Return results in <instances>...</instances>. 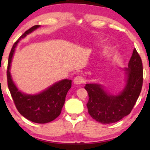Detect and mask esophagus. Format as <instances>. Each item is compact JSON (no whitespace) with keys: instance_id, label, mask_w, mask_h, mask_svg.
Returning <instances> with one entry per match:
<instances>
[{"instance_id":"34e87169","label":"esophagus","mask_w":150,"mask_h":150,"mask_svg":"<svg viewBox=\"0 0 150 150\" xmlns=\"http://www.w3.org/2000/svg\"><path fill=\"white\" fill-rule=\"evenodd\" d=\"M82 82H83V78L80 75H77L74 79V83L76 84V85H81V84H82Z\"/></svg>"}]
</instances>
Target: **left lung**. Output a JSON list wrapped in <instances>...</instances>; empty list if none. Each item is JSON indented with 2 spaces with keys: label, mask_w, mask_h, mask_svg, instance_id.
<instances>
[{
  "label": "left lung",
  "mask_w": 150,
  "mask_h": 150,
  "mask_svg": "<svg viewBox=\"0 0 150 150\" xmlns=\"http://www.w3.org/2000/svg\"><path fill=\"white\" fill-rule=\"evenodd\" d=\"M128 73L125 89L117 96L108 94L101 85L87 84L89 95L88 113L97 121L104 124L116 123L131 112L142 90L143 68L140 56L134 49L126 68Z\"/></svg>",
  "instance_id": "left-lung-1"
}]
</instances>
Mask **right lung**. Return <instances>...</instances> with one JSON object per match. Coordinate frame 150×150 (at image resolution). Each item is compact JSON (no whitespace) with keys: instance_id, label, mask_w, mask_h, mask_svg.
Masks as SVG:
<instances>
[{"instance_id":"1","label":"right lung","mask_w":150,"mask_h":150,"mask_svg":"<svg viewBox=\"0 0 150 150\" xmlns=\"http://www.w3.org/2000/svg\"><path fill=\"white\" fill-rule=\"evenodd\" d=\"M39 27V25H34L27 30L13 44L8 58L7 81L10 94L19 113L34 123H46L56 119L61 114L66 94L71 87L72 81L61 80L40 94L27 95L18 90L10 73V63L17 44L20 39Z\"/></svg>"}]
</instances>
